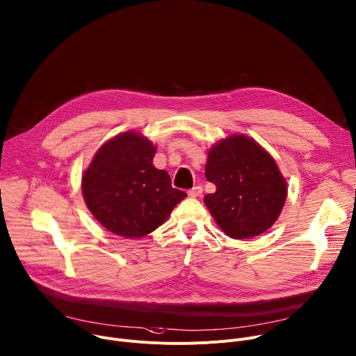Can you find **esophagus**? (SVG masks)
Segmentation results:
<instances>
[{
  "instance_id": "34e87169",
  "label": "esophagus",
  "mask_w": 356,
  "mask_h": 356,
  "mask_svg": "<svg viewBox=\"0 0 356 356\" xmlns=\"http://www.w3.org/2000/svg\"><path fill=\"white\" fill-rule=\"evenodd\" d=\"M201 193H202V187L201 186H195L191 190H188V195L190 197H200Z\"/></svg>"
}]
</instances>
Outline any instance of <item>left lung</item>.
Here are the masks:
<instances>
[{
  "instance_id": "8db88e82",
  "label": "left lung",
  "mask_w": 356,
  "mask_h": 356,
  "mask_svg": "<svg viewBox=\"0 0 356 356\" xmlns=\"http://www.w3.org/2000/svg\"><path fill=\"white\" fill-rule=\"evenodd\" d=\"M206 177L217 190L206 194L204 204L232 239L264 234L283 210L286 179L269 152L243 134L229 135L210 147Z\"/></svg>"
}]
</instances>
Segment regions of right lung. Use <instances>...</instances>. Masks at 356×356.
I'll use <instances>...</instances> for the list:
<instances>
[{
  "instance_id": "1",
  "label": "right lung",
  "mask_w": 356,
  "mask_h": 356,
  "mask_svg": "<svg viewBox=\"0 0 356 356\" xmlns=\"http://www.w3.org/2000/svg\"><path fill=\"white\" fill-rule=\"evenodd\" d=\"M156 146L127 131L99 146L81 177V193L94 218L114 235L142 238L159 228L187 197L173 188L166 170L154 166Z\"/></svg>"
}]
</instances>
